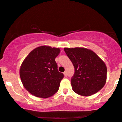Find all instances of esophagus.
I'll use <instances>...</instances> for the list:
<instances>
[{"instance_id":"1","label":"esophagus","mask_w":122,"mask_h":122,"mask_svg":"<svg viewBox=\"0 0 122 122\" xmlns=\"http://www.w3.org/2000/svg\"><path fill=\"white\" fill-rule=\"evenodd\" d=\"M64 76H65L66 77L67 76V73H66V72H64Z\"/></svg>"}]
</instances>
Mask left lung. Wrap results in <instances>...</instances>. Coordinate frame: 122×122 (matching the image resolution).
I'll return each mask as SVG.
<instances>
[{"label": "left lung", "mask_w": 122, "mask_h": 122, "mask_svg": "<svg viewBox=\"0 0 122 122\" xmlns=\"http://www.w3.org/2000/svg\"><path fill=\"white\" fill-rule=\"evenodd\" d=\"M64 50L75 68L71 79L73 91L84 96L99 92L107 80V66L104 61L91 50L84 47H65Z\"/></svg>", "instance_id": "left-lung-1"}]
</instances>
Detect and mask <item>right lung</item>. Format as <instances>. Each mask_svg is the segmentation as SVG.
<instances>
[{"label":"right lung","mask_w":122,"mask_h":122,"mask_svg":"<svg viewBox=\"0 0 122 122\" xmlns=\"http://www.w3.org/2000/svg\"><path fill=\"white\" fill-rule=\"evenodd\" d=\"M60 53V48L41 46L32 50L25 58L19 75L23 86L31 94L47 98L58 91L64 78L55 61Z\"/></svg>","instance_id":"1"}]
</instances>
